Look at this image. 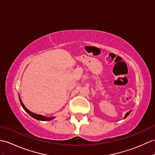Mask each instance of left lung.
<instances>
[{"label":"left lung","mask_w":155,"mask_h":155,"mask_svg":"<svg viewBox=\"0 0 155 155\" xmlns=\"http://www.w3.org/2000/svg\"><path fill=\"white\" fill-rule=\"evenodd\" d=\"M130 112H131V111H130V112H128L127 113V114H126V116H125V118H126V117H127V116L128 115H129V114H130Z\"/></svg>","instance_id":"1"}]
</instances>
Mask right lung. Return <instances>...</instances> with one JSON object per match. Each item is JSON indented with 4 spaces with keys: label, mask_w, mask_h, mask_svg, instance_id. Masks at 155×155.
<instances>
[{
    "label": "right lung",
    "mask_w": 155,
    "mask_h": 155,
    "mask_svg": "<svg viewBox=\"0 0 155 155\" xmlns=\"http://www.w3.org/2000/svg\"><path fill=\"white\" fill-rule=\"evenodd\" d=\"M20 103H21V107H23V108L24 109V110L26 112H27L30 116H31V117H33V118H34L35 119H37V120H41V121H49V120H52V119L54 118V117H53V118H47V117H45V116H42V115L37 114H35V113H33V112H32L31 111H29L28 109H27V108H26L24 106V104H23V103H22V101H21V100L20 99Z\"/></svg>",
    "instance_id": "obj_1"
}]
</instances>
